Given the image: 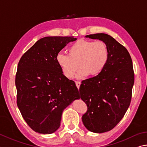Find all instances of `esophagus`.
Returning <instances> with one entry per match:
<instances>
[{"mask_svg":"<svg viewBox=\"0 0 147 147\" xmlns=\"http://www.w3.org/2000/svg\"><path fill=\"white\" fill-rule=\"evenodd\" d=\"M80 85H81L80 82H76V87H77V88H78V89H79V88H80Z\"/></svg>","mask_w":147,"mask_h":147,"instance_id":"1","label":"esophagus"}]
</instances>
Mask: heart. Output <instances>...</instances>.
Instances as JSON below:
<instances>
[{
    "label": "heart",
    "instance_id": "heart-1",
    "mask_svg": "<svg viewBox=\"0 0 147 147\" xmlns=\"http://www.w3.org/2000/svg\"><path fill=\"white\" fill-rule=\"evenodd\" d=\"M109 59V49L103 42L80 40L68 49V55L60 53L56 60L66 78H73L80 68L77 78H82L90 74L95 76L101 73Z\"/></svg>",
    "mask_w": 147,
    "mask_h": 147
}]
</instances>
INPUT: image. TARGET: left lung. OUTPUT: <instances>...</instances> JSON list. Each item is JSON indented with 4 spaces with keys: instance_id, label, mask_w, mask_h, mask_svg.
<instances>
[{
    "instance_id": "left-lung-1",
    "label": "left lung",
    "mask_w": 147,
    "mask_h": 147,
    "mask_svg": "<svg viewBox=\"0 0 147 147\" xmlns=\"http://www.w3.org/2000/svg\"><path fill=\"white\" fill-rule=\"evenodd\" d=\"M103 42L109 49V59L98 75L82 82L81 99L87 104L82 116L86 129L103 133L113 129L130 105L134 83L132 61L126 48L111 36L96 33L85 36Z\"/></svg>"
}]
</instances>
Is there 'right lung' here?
<instances>
[{
	"label": "right lung",
	"mask_w": 147,
	"mask_h": 147,
	"mask_svg": "<svg viewBox=\"0 0 147 147\" xmlns=\"http://www.w3.org/2000/svg\"><path fill=\"white\" fill-rule=\"evenodd\" d=\"M73 36H46L21 57L16 74L17 103L27 124L36 132L49 134L60 127L64 109L80 99L75 83L63 75L57 55Z\"/></svg>",
	"instance_id": "add662e5"
}]
</instances>
